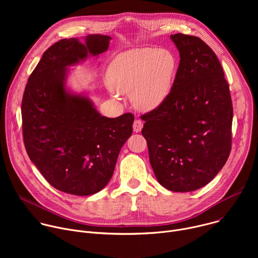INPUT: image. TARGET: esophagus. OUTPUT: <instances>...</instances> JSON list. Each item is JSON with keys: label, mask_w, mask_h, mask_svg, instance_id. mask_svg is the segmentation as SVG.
Wrapping results in <instances>:
<instances>
[{"label": "esophagus", "mask_w": 258, "mask_h": 258, "mask_svg": "<svg viewBox=\"0 0 258 258\" xmlns=\"http://www.w3.org/2000/svg\"><path fill=\"white\" fill-rule=\"evenodd\" d=\"M133 127H134V132L140 133L142 131V128H143V121L141 119H135Z\"/></svg>", "instance_id": "esophagus-1"}]
</instances>
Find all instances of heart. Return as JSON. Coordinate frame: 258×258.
<instances>
[{
  "mask_svg": "<svg viewBox=\"0 0 258 258\" xmlns=\"http://www.w3.org/2000/svg\"><path fill=\"white\" fill-rule=\"evenodd\" d=\"M176 69V59L169 50L133 49L116 56L109 65L107 82L115 92L131 93L136 108L151 111L167 99Z\"/></svg>",
  "mask_w": 258,
  "mask_h": 258,
  "instance_id": "heart-1",
  "label": "heart"
}]
</instances>
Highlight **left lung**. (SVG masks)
Returning <instances> with one entry per match:
<instances>
[{
  "label": "left lung",
  "mask_w": 258,
  "mask_h": 258,
  "mask_svg": "<svg viewBox=\"0 0 258 258\" xmlns=\"http://www.w3.org/2000/svg\"><path fill=\"white\" fill-rule=\"evenodd\" d=\"M170 39L179 64L167 99L141 115L150 163L161 186L191 192L213 179L232 148L233 105L215 53L201 39L182 33Z\"/></svg>",
  "instance_id": "left-lung-1"
}]
</instances>
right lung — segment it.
I'll list each match as a JSON object with an SVG mask.
<instances>
[{
	"mask_svg": "<svg viewBox=\"0 0 258 258\" xmlns=\"http://www.w3.org/2000/svg\"><path fill=\"white\" fill-rule=\"evenodd\" d=\"M111 38L90 34L83 44L63 39L52 45L28 78L22 104V134L30 160L55 189L88 196L111 178L135 116H102L92 101L65 89L67 66L105 52Z\"/></svg>",
	"mask_w": 258,
	"mask_h": 258,
	"instance_id": "obj_1",
	"label": "right lung"
}]
</instances>
